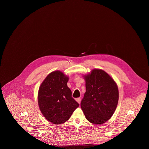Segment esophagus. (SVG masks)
I'll list each match as a JSON object with an SVG mask.
<instances>
[{"label": "esophagus", "mask_w": 149, "mask_h": 149, "mask_svg": "<svg viewBox=\"0 0 149 149\" xmlns=\"http://www.w3.org/2000/svg\"><path fill=\"white\" fill-rule=\"evenodd\" d=\"M76 100L77 101V102H78L79 104H80V102H81V99L80 98H78L77 99H76Z\"/></svg>", "instance_id": "esophagus-1"}]
</instances>
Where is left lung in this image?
<instances>
[{
  "instance_id": "left-lung-1",
  "label": "left lung",
  "mask_w": 149,
  "mask_h": 149,
  "mask_svg": "<svg viewBox=\"0 0 149 149\" xmlns=\"http://www.w3.org/2000/svg\"><path fill=\"white\" fill-rule=\"evenodd\" d=\"M86 92L81 108L86 120L94 125L109 120L117 106L119 93L113 79L101 69L84 75Z\"/></svg>"
}]
</instances>
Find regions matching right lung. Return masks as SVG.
I'll return each instance as SVG.
<instances>
[{
  "mask_svg": "<svg viewBox=\"0 0 149 149\" xmlns=\"http://www.w3.org/2000/svg\"><path fill=\"white\" fill-rule=\"evenodd\" d=\"M69 77L61 71L49 74L40 85L38 93L40 109L45 118L51 123H64L79 106L71 97L68 86Z\"/></svg>",
  "mask_w": 149,
  "mask_h": 149,
  "instance_id": "right-lung-1",
  "label": "right lung"
}]
</instances>
